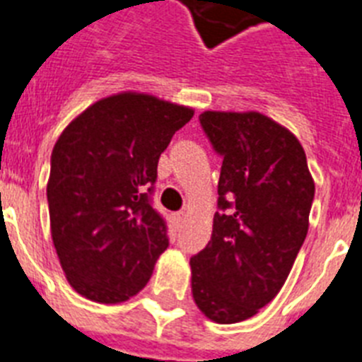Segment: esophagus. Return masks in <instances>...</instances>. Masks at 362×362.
<instances>
[{
    "instance_id": "esophagus-1",
    "label": "esophagus",
    "mask_w": 362,
    "mask_h": 362,
    "mask_svg": "<svg viewBox=\"0 0 362 362\" xmlns=\"http://www.w3.org/2000/svg\"><path fill=\"white\" fill-rule=\"evenodd\" d=\"M173 220H175V224H177V226H182V224H184V220H185V213L184 211L175 213V215H173Z\"/></svg>"
}]
</instances>
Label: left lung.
Returning <instances> with one entry per match:
<instances>
[{"label": "left lung", "instance_id": "1", "mask_svg": "<svg viewBox=\"0 0 362 362\" xmlns=\"http://www.w3.org/2000/svg\"><path fill=\"white\" fill-rule=\"evenodd\" d=\"M222 156L211 240L191 257L200 312L233 325L272 303L308 233L315 197L306 153L286 127L260 112L199 116Z\"/></svg>", "mask_w": 362, "mask_h": 362}]
</instances>
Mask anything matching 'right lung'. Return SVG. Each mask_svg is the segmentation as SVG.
Masks as SVG:
<instances>
[{
  "mask_svg": "<svg viewBox=\"0 0 362 362\" xmlns=\"http://www.w3.org/2000/svg\"><path fill=\"white\" fill-rule=\"evenodd\" d=\"M193 109L122 93L65 127L50 156V235L69 284L94 303H124L149 282L168 250L151 204L158 158Z\"/></svg>",
  "mask_w": 362,
  "mask_h": 362,
  "instance_id": "1",
  "label": "right lung"
}]
</instances>
